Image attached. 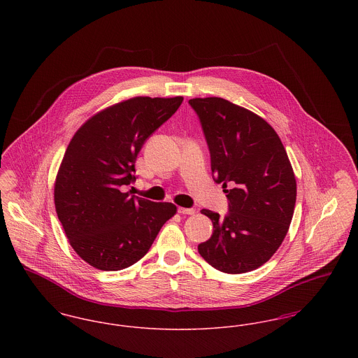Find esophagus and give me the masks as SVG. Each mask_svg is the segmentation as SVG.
<instances>
[{
    "mask_svg": "<svg viewBox=\"0 0 358 358\" xmlns=\"http://www.w3.org/2000/svg\"><path fill=\"white\" fill-rule=\"evenodd\" d=\"M194 212L193 208H178V213L181 215H194Z\"/></svg>",
    "mask_w": 358,
    "mask_h": 358,
    "instance_id": "esophagus-1",
    "label": "esophagus"
}]
</instances>
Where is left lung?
<instances>
[{
	"label": "left lung",
	"instance_id": "left-lung-1",
	"mask_svg": "<svg viewBox=\"0 0 358 358\" xmlns=\"http://www.w3.org/2000/svg\"><path fill=\"white\" fill-rule=\"evenodd\" d=\"M210 153L213 180L222 184L228 213L203 209L213 224L199 252L216 270L259 268L286 238L296 200V181L286 149L273 127L252 111L222 98H194Z\"/></svg>",
	"mask_w": 358,
	"mask_h": 358
}]
</instances>
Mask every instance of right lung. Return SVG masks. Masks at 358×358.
Here are the masks:
<instances>
[{
    "label": "right lung",
    "instance_id": "obj_1",
    "mask_svg": "<svg viewBox=\"0 0 358 358\" xmlns=\"http://www.w3.org/2000/svg\"><path fill=\"white\" fill-rule=\"evenodd\" d=\"M184 101L136 96L91 117L75 133L55 182V208L71 247L90 266L120 271L148 254L177 206L130 196L136 155Z\"/></svg>",
    "mask_w": 358,
    "mask_h": 358
}]
</instances>
